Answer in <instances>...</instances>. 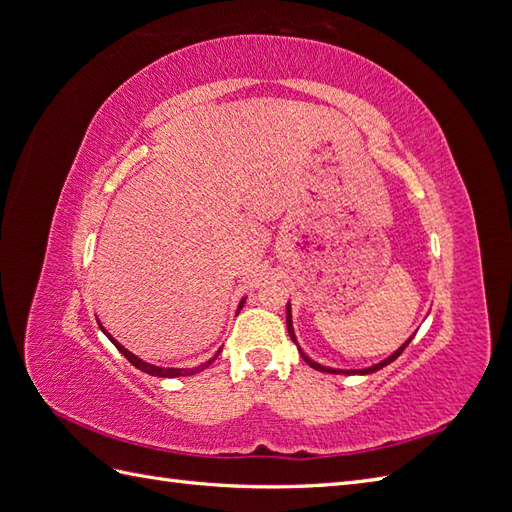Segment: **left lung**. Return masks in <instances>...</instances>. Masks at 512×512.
Wrapping results in <instances>:
<instances>
[{
    "instance_id": "8db88e82",
    "label": "left lung",
    "mask_w": 512,
    "mask_h": 512,
    "mask_svg": "<svg viewBox=\"0 0 512 512\" xmlns=\"http://www.w3.org/2000/svg\"><path fill=\"white\" fill-rule=\"evenodd\" d=\"M285 323H288V331H290V338L296 342V338H294V329H292V314H290V305H288V310H285ZM412 340V338H410ZM410 340L406 342V344H403V347H399L395 353H392L390 355V358H386L384 362H379V364H375V366H368V368H362V371H338V368H327V366H320V364H316V362H312L310 358H307V355L305 353H301L303 355V360L307 362V364H310L312 368H316V371H323V373H355V375H368V373H375V371H379V368H384L386 364H390V362H395L397 358H399V355L403 353V349H406L408 347V344H410Z\"/></svg>"
}]
</instances>
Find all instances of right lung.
<instances>
[{
    "label": "right lung",
    "mask_w": 512,
    "mask_h": 512,
    "mask_svg": "<svg viewBox=\"0 0 512 512\" xmlns=\"http://www.w3.org/2000/svg\"><path fill=\"white\" fill-rule=\"evenodd\" d=\"M244 303V301H242ZM242 307V305H240ZM100 325V323H98ZM100 329L104 331V334L106 336H109V340L115 344V347H117V351H122V355H124V358L130 362V364H133V366H137L139 368V371H144V373H148V375H154V377H183V375H194L196 371H202V368H205L207 364H211V362H207V364H202V366H198V368H161V366H154V364H148V362H144V360H139L137 358V355H133V353H130L128 349H124L122 347V344L120 342H117L111 334H109V331H106L102 325H100Z\"/></svg>",
    "instance_id": "obj_1"
}]
</instances>
